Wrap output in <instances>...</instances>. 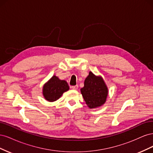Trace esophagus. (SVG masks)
Segmentation results:
<instances>
[{
    "label": "esophagus",
    "mask_w": 153,
    "mask_h": 153,
    "mask_svg": "<svg viewBox=\"0 0 153 153\" xmlns=\"http://www.w3.org/2000/svg\"><path fill=\"white\" fill-rule=\"evenodd\" d=\"M71 89H74V90H76V89H78V85H73V86H71Z\"/></svg>",
    "instance_id": "34e87169"
}]
</instances>
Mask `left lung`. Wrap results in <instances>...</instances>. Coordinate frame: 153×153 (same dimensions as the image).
<instances>
[{
  "label": "left lung",
  "instance_id": "obj_1",
  "mask_svg": "<svg viewBox=\"0 0 153 153\" xmlns=\"http://www.w3.org/2000/svg\"><path fill=\"white\" fill-rule=\"evenodd\" d=\"M80 91L90 108H95L103 105L108 96V89L103 78L95 76L91 71L85 78L84 87Z\"/></svg>",
  "mask_w": 153,
  "mask_h": 153
}]
</instances>
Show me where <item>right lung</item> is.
Returning a JSON list of instances; mask_svg holds the SVG:
<instances>
[{
  "label": "right lung",
  "instance_id": "add662e5",
  "mask_svg": "<svg viewBox=\"0 0 153 153\" xmlns=\"http://www.w3.org/2000/svg\"><path fill=\"white\" fill-rule=\"evenodd\" d=\"M69 89V85L65 80H61L56 76H53L44 85L43 94L47 101H54L60 98L64 92Z\"/></svg>",
  "mask_w": 153,
  "mask_h": 153
}]
</instances>
